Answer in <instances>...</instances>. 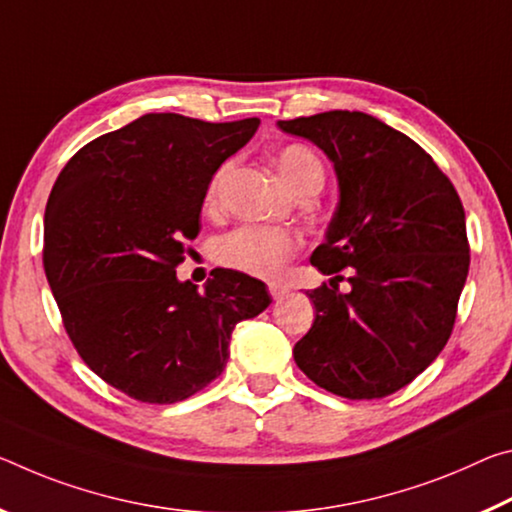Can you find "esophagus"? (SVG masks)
Segmentation results:
<instances>
[{"label":"esophagus","mask_w":512,"mask_h":512,"mask_svg":"<svg viewBox=\"0 0 512 512\" xmlns=\"http://www.w3.org/2000/svg\"><path fill=\"white\" fill-rule=\"evenodd\" d=\"M270 295L274 299H281L283 295H288V286H283V283H270Z\"/></svg>","instance_id":"obj_1"}]
</instances>
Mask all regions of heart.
I'll list each match as a JSON object with an SVG mask.
<instances>
[{
	"label": "heart",
	"instance_id": "1",
	"mask_svg": "<svg viewBox=\"0 0 512 512\" xmlns=\"http://www.w3.org/2000/svg\"><path fill=\"white\" fill-rule=\"evenodd\" d=\"M276 172L290 192H306L320 190L324 183V165L311 147L306 145H286L281 147L274 156ZM229 172V165L217 170L206 192L208 204H215L217 192H220L222 181ZM299 249V236L290 229H279V226H256L245 224L238 226L236 231L226 233L217 242L215 254L220 263L233 267V270L254 274V276H276L283 265H286L295 251Z\"/></svg>",
	"mask_w": 512,
	"mask_h": 512
}]
</instances>
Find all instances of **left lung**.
I'll return each instance as SVG.
<instances>
[{
    "mask_svg": "<svg viewBox=\"0 0 512 512\" xmlns=\"http://www.w3.org/2000/svg\"><path fill=\"white\" fill-rule=\"evenodd\" d=\"M279 127L315 142L340 183L326 242L311 256L333 279L306 292L315 322L292 349L295 363L338 397H388L454 331L469 270L463 201L415 140L372 115L329 111ZM342 278L349 293L339 292Z\"/></svg>",
    "mask_w": 512,
    "mask_h": 512,
    "instance_id": "left-lung-1",
    "label": "left lung"
}]
</instances>
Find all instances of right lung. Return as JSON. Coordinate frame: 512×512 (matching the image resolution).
I'll return each mask as SVG.
<instances>
[{
	"label": "right lung",
	"instance_id": "obj_1",
	"mask_svg": "<svg viewBox=\"0 0 512 512\" xmlns=\"http://www.w3.org/2000/svg\"><path fill=\"white\" fill-rule=\"evenodd\" d=\"M258 117L147 113L81 147L45 211L43 267L63 326L92 372L142 404H174L222 374L236 324L272 304L265 283L213 270L181 283L208 183Z\"/></svg>",
	"mask_w": 512,
	"mask_h": 512
}]
</instances>
